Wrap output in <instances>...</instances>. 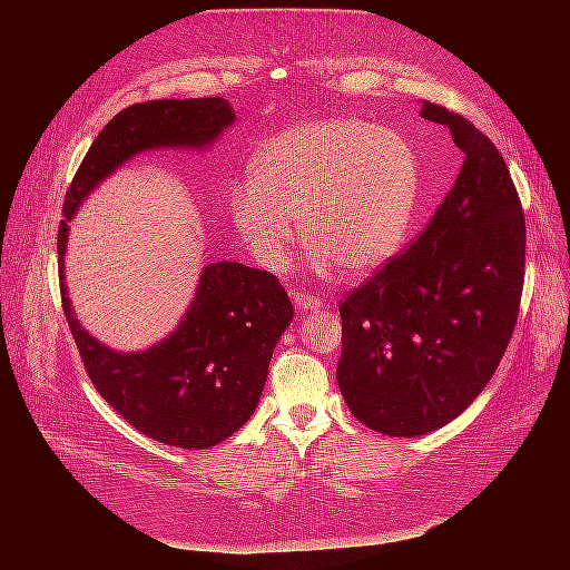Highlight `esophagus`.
Listing matches in <instances>:
<instances>
[{"instance_id": "esophagus-1", "label": "esophagus", "mask_w": 570, "mask_h": 570, "mask_svg": "<svg viewBox=\"0 0 570 570\" xmlns=\"http://www.w3.org/2000/svg\"><path fill=\"white\" fill-rule=\"evenodd\" d=\"M292 299H295V306L302 308V312H312V308L325 306V302L321 297L312 295V292H295V295H292Z\"/></svg>"}]
</instances>
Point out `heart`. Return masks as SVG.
I'll use <instances>...</instances> for the list:
<instances>
[{
	"mask_svg": "<svg viewBox=\"0 0 570 570\" xmlns=\"http://www.w3.org/2000/svg\"><path fill=\"white\" fill-rule=\"evenodd\" d=\"M419 161L406 137L356 118H325L273 135L249 159V183L228 197L247 249L281 268L295 235L316 268L352 278L383 268L400 252L416 214Z\"/></svg>",
	"mask_w": 570,
	"mask_h": 570,
	"instance_id": "b5f03b06",
	"label": "heart"
}]
</instances>
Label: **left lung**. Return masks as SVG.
I'll list each match as a JSON object with an SVG mask.
<instances>
[{
    "label": "left lung",
    "mask_w": 570,
    "mask_h": 570,
    "mask_svg": "<svg viewBox=\"0 0 570 570\" xmlns=\"http://www.w3.org/2000/svg\"><path fill=\"white\" fill-rule=\"evenodd\" d=\"M463 151L454 187L406 252L340 302L337 385L366 428L416 438L490 383L519 321L525 216L504 157L469 118L423 101Z\"/></svg>",
    "instance_id": "1"
}]
</instances>
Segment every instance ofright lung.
Returning a JSON list of instances; mask_svg holds the SVG:
<instances>
[{"mask_svg":"<svg viewBox=\"0 0 570 570\" xmlns=\"http://www.w3.org/2000/svg\"><path fill=\"white\" fill-rule=\"evenodd\" d=\"M235 120L223 97L151 99L118 111L95 137L63 199L57 254L61 306L92 385L142 435L206 450L254 413L275 344L292 321L285 287L268 271L218 262L202 271L197 295L174 335L120 354L82 331L63 285L68 220L80 202L130 157L157 147H206Z\"/></svg>","mask_w":570,"mask_h":570,"instance_id":"add662e5","label":"right lung"}]
</instances>
